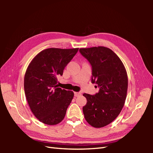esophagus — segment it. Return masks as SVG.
Segmentation results:
<instances>
[{
  "label": "esophagus",
  "instance_id": "obj_1",
  "mask_svg": "<svg viewBox=\"0 0 153 153\" xmlns=\"http://www.w3.org/2000/svg\"><path fill=\"white\" fill-rule=\"evenodd\" d=\"M79 95H81V93H79V92H75L74 93V96L75 97H78Z\"/></svg>",
  "mask_w": 153,
  "mask_h": 153
}]
</instances>
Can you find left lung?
<instances>
[{
	"instance_id": "left-lung-1",
	"label": "left lung",
	"mask_w": 153,
	"mask_h": 153,
	"mask_svg": "<svg viewBox=\"0 0 153 153\" xmlns=\"http://www.w3.org/2000/svg\"><path fill=\"white\" fill-rule=\"evenodd\" d=\"M79 52L91 65L92 83L99 87L95 95H83L87 99L83 107L84 117L94 128H102L118 117L124 105L128 85L127 71L122 60L108 48H82Z\"/></svg>"
}]
</instances>
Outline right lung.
I'll use <instances>...</instances> for the list:
<instances>
[{
    "instance_id": "obj_1",
    "label": "right lung",
    "mask_w": 153,
    "mask_h": 153,
    "mask_svg": "<svg viewBox=\"0 0 153 153\" xmlns=\"http://www.w3.org/2000/svg\"><path fill=\"white\" fill-rule=\"evenodd\" d=\"M79 48H49L31 60L24 77V91L34 116L47 125L62 121L74 97L71 91L58 86V77L78 51Z\"/></svg>"
}]
</instances>
